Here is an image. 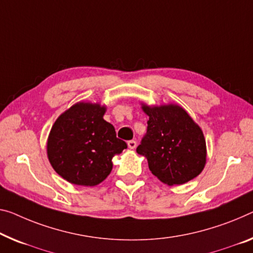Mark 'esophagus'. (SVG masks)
Masks as SVG:
<instances>
[{"label":"esophagus","mask_w":253,"mask_h":253,"mask_svg":"<svg viewBox=\"0 0 253 253\" xmlns=\"http://www.w3.org/2000/svg\"><path fill=\"white\" fill-rule=\"evenodd\" d=\"M127 147H129L130 149H134L135 147H137V141H134V140H130V141H127Z\"/></svg>","instance_id":"obj_1"}]
</instances>
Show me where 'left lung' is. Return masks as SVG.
<instances>
[{"label": "left lung", "instance_id": "1", "mask_svg": "<svg viewBox=\"0 0 253 253\" xmlns=\"http://www.w3.org/2000/svg\"><path fill=\"white\" fill-rule=\"evenodd\" d=\"M142 110L149 120L137 153L147 157L151 173L169 185L183 184L199 175L207 150L203 131L191 116L174 104H142Z\"/></svg>", "mask_w": 253, "mask_h": 253}]
</instances>
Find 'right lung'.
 Wrapping results in <instances>:
<instances>
[{"label": "right lung", "instance_id": "1", "mask_svg": "<svg viewBox=\"0 0 253 253\" xmlns=\"http://www.w3.org/2000/svg\"><path fill=\"white\" fill-rule=\"evenodd\" d=\"M106 107L77 103L50 129L47 156L54 170L72 184L94 186L110 175L114 155L127 148L103 119Z\"/></svg>", "mask_w": 253, "mask_h": 253}]
</instances>
